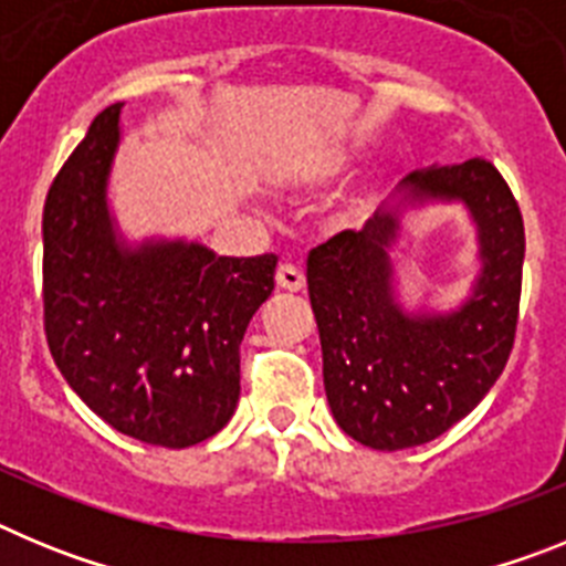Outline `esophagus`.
I'll return each instance as SVG.
<instances>
[{"label":"esophagus","instance_id":"34e87169","mask_svg":"<svg viewBox=\"0 0 566 566\" xmlns=\"http://www.w3.org/2000/svg\"><path fill=\"white\" fill-rule=\"evenodd\" d=\"M274 280H277V289H283V292H303V286H306V274L292 266V263H283Z\"/></svg>","mask_w":566,"mask_h":566}]
</instances>
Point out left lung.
<instances>
[{
	"label": "left lung",
	"instance_id": "obj_1",
	"mask_svg": "<svg viewBox=\"0 0 566 566\" xmlns=\"http://www.w3.org/2000/svg\"><path fill=\"white\" fill-rule=\"evenodd\" d=\"M397 212H374L308 254V297L323 345V382L334 419L374 451H405L468 417L507 365L518 323L524 221L484 158L417 169L399 181ZM428 202H462L478 229L480 272L448 313L398 303L392 249L401 214Z\"/></svg>",
	"mask_w": 566,
	"mask_h": 566
}]
</instances>
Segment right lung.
I'll return each mask as SVG.
<instances>
[{
    "instance_id": "obj_1",
    "label": "right lung",
    "mask_w": 566,
    "mask_h": 566,
    "mask_svg": "<svg viewBox=\"0 0 566 566\" xmlns=\"http://www.w3.org/2000/svg\"><path fill=\"white\" fill-rule=\"evenodd\" d=\"M122 107L96 115L44 201V332L90 411L138 442L189 448L238 408L240 343L272 297L277 258L129 243L107 198Z\"/></svg>"
}]
</instances>
